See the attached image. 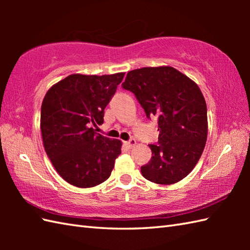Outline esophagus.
<instances>
[{
	"label": "esophagus",
	"mask_w": 250,
	"mask_h": 250,
	"mask_svg": "<svg viewBox=\"0 0 250 250\" xmlns=\"http://www.w3.org/2000/svg\"><path fill=\"white\" fill-rule=\"evenodd\" d=\"M125 145L128 148H132L136 145V141L134 139H131L128 142H125Z\"/></svg>",
	"instance_id": "34e87169"
}]
</instances>
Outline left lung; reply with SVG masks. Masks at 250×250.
I'll list each match as a JSON object with an SVG mask.
<instances>
[{
    "mask_svg": "<svg viewBox=\"0 0 250 250\" xmlns=\"http://www.w3.org/2000/svg\"><path fill=\"white\" fill-rule=\"evenodd\" d=\"M122 88L133 92L148 119H158L157 144L141 167L146 179L172 185L192 171L207 139V108L193 81L172 66L143 67L126 74Z\"/></svg>",
    "mask_w": 250,
    "mask_h": 250,
    "instance_id": "obj_1",
    "label": "left lung"
}]
</instances>
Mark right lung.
<instances>
[{
    "mask_svg": "<svg viewBox=\"0 0 250 250\" xmlns=\"http://www.w3.org/2000/svg\"><path fill=\"white\" fill-rule=\"evenodd\" d=\"M125 73L72 75L54 84L42 103L41 130L47 156L60 176L90 188L110 176L121 142L97 133L104 109Z\"/></svg>",
    "mask_w": 250,
    "mask_h": 250,
    "instance_id": "obj_1",
    "label": "right lung"
}]
</instances>
